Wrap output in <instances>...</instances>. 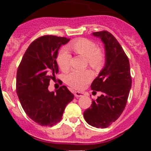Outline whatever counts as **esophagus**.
<instances>
[{
  "mask_svg": "<svg viewBox=\"0 0 151 151\" xmlns=\"http://www.w3.org/2000/svg\"><path fill=\"white\" fill-rule=\"evenodd\" d=\"M85 95V93L83 92H80V91H75L74 92V96H75V97H81V96H83Z\"/></svg>",
  "mask_w": 151,
  "mask_h": 151,
  "instance_id": "1",
  "label": "esophagus"
}]
</instances>
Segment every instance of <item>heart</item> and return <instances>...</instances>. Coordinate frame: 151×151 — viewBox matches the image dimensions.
<instances>
[{
    "label": "heart",
    "mask_w": 151,
    "mask_h": 151,
    "mask_svg": "<svg viewBox=\"0 0 151 151\" xmlns=\"http://www.w3.org/2000/svg\"><path fill=\"white\" fill-rule=\"evenodd\" d=\"M67 48L75 54L86 58L88 65L93 69L101 68L104 63V52L98 50L96 44L88 39H78L67 45ZM71 55L66 49H61L57 55V62L62 71H67L71 66ZM92 79V74L88 70H72L65 77V81L70 87L81 89Z\"/></svg>",
    "instance_id": "1"
}]
</instances>
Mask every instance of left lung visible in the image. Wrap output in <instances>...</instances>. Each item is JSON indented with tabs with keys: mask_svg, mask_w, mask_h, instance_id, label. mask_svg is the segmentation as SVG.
<instances>
[{
	"mask_svg": "<svg viewBox=\"0 0 151 151\" xmlns=\"http://www.w3.org/2000/svg\"><path fill=\"white\" fill-rule=\"evenodd\" d=\"M93 35L104 44L106 59L104 67L91 85L93 91H101V95L93 100L83 115L89 125L104 129L122 114L132 81L129 58L113 35L106 30L94 32Z\"/></svg>",
	"mask_w": 151,
	"mask_h": 151,
	"instance_id": "8db88e82",
	"label": "left lung"
}]
</instances>
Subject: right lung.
Wrapping results in <instances>:
<instances>
[{"mask_svg": "<svg viewBox=\"0 0 151 151\" xmlns=\"http://www.w3.org/2000/svg\"><path fill=\"white\" fill-rule=\"evenodd\" d=\"M70 39L52 35L33 41L25 51L17 72L16 90L27 115L42 126H52L62 119L66 105L74 99L65 85L50 92L51 80L58 73V50Z\"/></svg>", "mask_w": 151, "mask_h": 151, "instance_id": "1", "label": "right lung"}]
</instances>
